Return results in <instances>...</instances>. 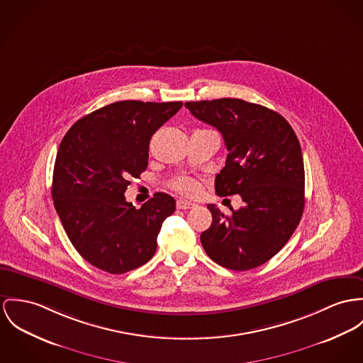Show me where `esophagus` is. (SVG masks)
<instances>
[{
  "label": "esophagus",
  "mask_w": 363,
  "mask_h": 363,
  "mask_svg": "<svg viewBox=\"0 0 363 363\" xmlns=\"http://www.w3.org/2000/svg\"><path fill=\"white\" fill-rule=\"evenodd\" d=\"M195 206V203L188 201V200H184V199L177 200V208H178V210H189V208H194Z\"/></svg>",
  "instance_id": "esophagus-1"
}]
</instances>
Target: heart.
<instances>
[{
    "label": "heart",
    "mask_w": 363,
    "mask_h": 363,
    "mask_svg": "<svg viewBox=\"0 0 363 363\" xmlns=\"http://www.w3.org/2000/svg\"><path fill=\"white\" fill-rule=\"evenodd\" d=\"M172 188L182 195L194 196L199 192V184L194 178L181 177L172 182Z\"/></svg>",
    "instance_id": "heart-1"
}]
</instances>
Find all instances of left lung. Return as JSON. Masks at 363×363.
<instances>
[{
    "instance_id": "obj_1",
    "label": "left lung",
    "mask_w": 363,
    "mask_h": 363,
    "mask_svg": "<svg viewBox=\"0 0 363 363\" xmlns=\"http://www.w3.org/2000/svg\"><path fill=\"white\" fill-rule=\"evenodd\" d=\"M185 108L223 134L228 156L216 177L217 195H240L245 201L230 216L207 204L213 223L200 235L203 249L228 269L257 268L283 249L304 211L297 135L279 113L236 98L186 102Z\"/></svg>"
}]
</instances>
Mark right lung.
Wrapping results in <instances>:
<instances>
[{
	"label": "right lung",
	"mask_w": 363,
	"mask_h": 363,
	"mask_svg": "<svg viewBox=\"0 0 363 363\" xmlns=\"http://www.w3.org/2000/svg\"><path fill=\"white\" fill-rule=\"evenodd\" d=\"M182 102L120 101L89 113L66 133L56 155L52 200L74 249L113 275L146 264L175 200L157 192L135 208L124 197L147 167L152 135Z\"/></svg>",
	"instance_id": "obj_1"
}]
</instances>
